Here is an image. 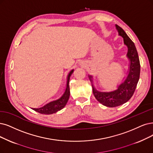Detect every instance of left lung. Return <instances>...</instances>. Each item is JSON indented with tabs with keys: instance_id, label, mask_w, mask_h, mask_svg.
<instances>
[{
	"instance_id": "1",
	"label": "left lung",
	"mask_w": 153,
	"mask_h": 153,
	"mask_svg": "<svg viewBox=\"0 0 153 153\" xmlns=\"http://www.w3.org/2000/svg\"><path fill=\"white\" fill-rule=\"evenodd\" d=\"M119 35L123 38L124 43L128 47L127 56L130 59V69L128 75L122 84L115 91L110 93L99 92L93 86V92L94 97L100 103L108 106L115 107L126 103L131 98L136 88L139 79L140 65L137 51L134 43L131 40L126 33L119 26L116 25ZM91 76H89L91 80Z\"/></svg>"
}]
</instances>
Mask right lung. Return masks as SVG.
I'll use <instances>...</instances> for the list:
<instances>
[{
    "mask_svg": "<svg viewBox=\"0 0 153 153\" xmlns=\"http://www.w3.org/2000/svg\"><path fill=\"white\" fill-rule=\"evenodd\" d=\"M74 70H72L69 75L67 76V87L65 89V93L62 96V97L59 98V100L53 101L52 102H50L44 106L42 107V108H33V110L39 113V114H45V115H50V114H53L62 109L67 104L68 100L70 96V88H69V80H70V77L72 74Z\"/></svg>",
    "mask_w": 153,
    "mask_h": 153,
    "instance_id": "add662e5",
    "label": "right lung"
}]
</instances>
